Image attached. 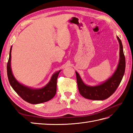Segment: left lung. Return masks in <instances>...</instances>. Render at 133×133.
<instances>
[{"instance_id": "obj_1", "label": "left lung", "mask_w": 133, "mask_h": 133, "mask_svg": "<svg viewBox=\"0 0 133 133\" xmlns=\"http://www.w3.org/2000/svg\"><path fill=\"white\" fill-rule=\"evenodd\" d=\"M117 38L119 43V61L114 74L104 82L96 86H89L84 83L79 74L75 71L77 84L80 94L86 99L102 101L110 97L119 86L125 74L126 62L122 42L118 36Z\"/></svg>"}]
</instances>
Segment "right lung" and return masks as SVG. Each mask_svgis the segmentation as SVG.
<instances>
[{"label":"right lung","mask_w":133,"mask_h":133,"mask_svg":"<svg viewBox=\"0 0 133 133\" xmlns=\"http://www.w3.org/2000/svg\"><path fill=\"white\" fill-rule=\"evenodd\" d=\"M11 50H12V46L11 47L10 51L7 71L8 81L14 91L23 100L31 104L41 103L51 99L56 94V83H57L56 81H57L58 75L61 70L55 72L52 75L49 83L41 89H33L24 86V84L20 83L14 77L12 74L11 67Z\"/></svg>","instance_id":"add662e5"}]
</instances>
